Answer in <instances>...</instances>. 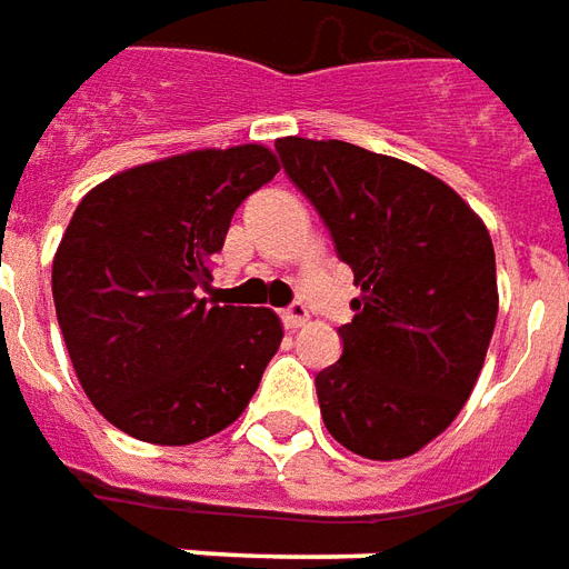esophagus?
Returning <instances> with one entry per match:
<instances>
[{
  "instance_id": "1",
  "label": "esophagus",
  "mask_w": 569,
  "mask_h": 569,
  "mask_svg": "<svg viewBox=\"0 0 569 569\" xmlns=\"http://www.w3.org/2000/svg\"><path fill=\"white\" fill-rule=\"evenodd\" d=\"M281 321H284V328H300L309 321V309L303 303H291L288 309H281Z\"/></svg>"
}]
</instances>
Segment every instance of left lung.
<instances>
[{
  "label": "left lung",
  "instance_id": "1",
  "mask_svg": "<svg viewBox=\"0 0 569 569\" xmlns=\"http://www.w3.org/2000/svg\"><path fill=\"white\" fill-rule=\"evenodd\" d=\"M361 297L342 356L316 377L321 420L346 450L405 459L457 420L499 312L481 217L417 164L342 140H276Z\"/></svg>",
  "mask_w": 569,
  "mask_h": 569
}]
</instances>
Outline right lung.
I'll return each instance as SVG.
<instances>
[{
    "label": "right lung",
    "mask_w": 569,
    "mask_h": 569,
    "mask_svg": "<svg viewBox=\"0 0 569 569\" xmlns=\"http://www.w3.org/2000/svg\"><path fill=\"white\" fill-rule=\"evenodd\" d=\"M278 168L260 143L196 149L112 174L72 213L51 266L58 325L91 405L137 441L227 429L278 352L272 309L199 297L236 208Z\"/></svg>",
    "instance_id": "1"
}]
</instances>
